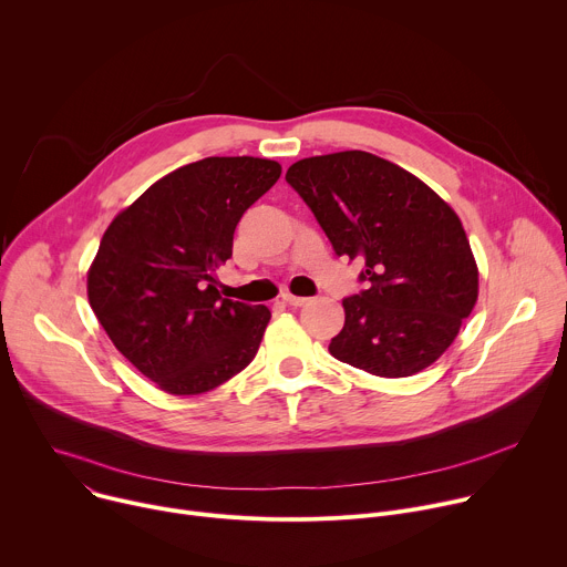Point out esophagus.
I'll return each instance as SVG.
<instances>
[{
  "label": "esophagus",
  "mask_w": 567,
  "mask_h": 567,
  "mask_svg": "<svg viewBox=\"0 0 567 567\" xmlns=\"http://www.w3.org/2000/svg\"><path fill=\"white\" fill-rule=\"evenodd\" d=\"M282 300H285L287 305H291V307H300V305L309 302V298H305V296H293V293H282Z\"/></svg>",
  "instance_id": "1"
}]
</instances>
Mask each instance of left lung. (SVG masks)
<instances>
[{
	"label": "left lung",
	"instance_id": "left-lung-1",
	"mask_svg": "<svg viewBox=\"0 0 567 567\" xmlns=\"http://www.w3.org/2000/svg\"><path fill=\"white\" fill-rule=\"evenodd\" d=\"M337 256L361 260L334 359L377 377H411L453 343L477 300V267L453 208L424 182L361 150L287 171Z\"/></svg>",
	"mask_w": 567,
	"mask_h": 567
}]
</instances>
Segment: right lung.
<instances>
[{
    "instance_id": "1",
    "label": "right lung",
    "mask_w": 567,
    "mask_h": 567,
    "mask_svg": "<svg viewBox=\"0 0 567 567\" xmlns=\"http://www.w3.org/2000/svg\"><path fill=\"white\" fill-rule=\"evenodd\" d=\"M276 161L206 156L152 184L105 230L90 305L116 350L171 394L208 392L258 354L271 311L221 298L233 233L280 177Z\"/></svg>"
}]
</instances>
